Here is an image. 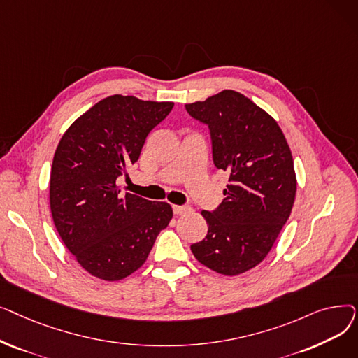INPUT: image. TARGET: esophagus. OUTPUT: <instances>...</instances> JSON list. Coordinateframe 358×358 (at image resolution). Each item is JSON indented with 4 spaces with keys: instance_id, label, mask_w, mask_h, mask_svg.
<instances>
[{
    "instance_id": "34e87169",
    "label": "esophagus",
    "mask_w": 358,
    "mask_h": 358,
    "mask_svg": "<svg viewBox=\"0 0 358 358\" xmlns=\"http://www.w3.org/2000/svg\"><path fill=\"white\" fill-rule=\"evenodd\" d=\"M189 210H190L189 206H177V204H174V206H173V212H174V215H184V213H187Z\"/></svg>"
}]
</instances>
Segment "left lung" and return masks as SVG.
Instances as JSON below:
<instances>
[{"label":"left lung","mask_w":358,"mask_h":358,"mask_svg":"<svg viewBox=\"0 0 358 358\" xmlns=\"http://www.w3.org/2000/svg\"><path fill=\"white\" fill-rule=\"evenodd\" d=\"M185 110L208 124L213 164L229 174L227 197L201 212L208 235L190 248L203 266L238 275L266 258L290 216L296 196L290 148L277 122L234 90Z\"/></svg>","instance_id":"obj_1"}]
</instances>
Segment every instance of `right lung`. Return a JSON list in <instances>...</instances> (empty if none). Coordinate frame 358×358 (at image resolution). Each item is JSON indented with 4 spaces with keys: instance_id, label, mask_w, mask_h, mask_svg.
I'll use <instances>...</instances> for the list:
<instances>
[{
    "instance_id": "right-lung-1",
    "label": "right lung",
    "mask_w": 358,
    "mask_h": 358,
    "mask_svg": "<svg viewBox=\"0 0 358 358\" xmlns=\"http://www.w3.org/2000/svg\"><path fill=\"white\" fill-rule=\"evenodd\" d=\"M169 101L110 96L75 120L52 162L50 210L65 247L90 274L117 281L146 261L171 206L122 193L119 177L139 159L149 131L173 110Z\"/></svg>"
}]
</instances>
